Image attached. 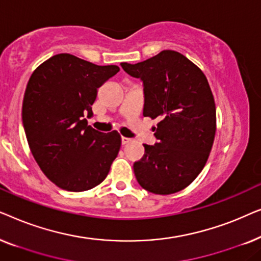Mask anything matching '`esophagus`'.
<instances>
[{
    "label": "esophagus",
    "instance_id": "34e87169",
    "mask_svg": "<svg viewBox=\"0 0 261 261\" xmlns=\"http://www.w3.org/2000/svg\"><path fill=\"white\" fill-rule=\"evenodd\" d=\"M130 141H132V139H129V138H126V137L121 138V142H122V145H126V144H128V142H130Z\"/></svg>",
    "mask_w": 261,
    "mask_h": 261
}]
</instances>
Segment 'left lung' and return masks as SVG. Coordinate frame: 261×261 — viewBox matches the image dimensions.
<instances>
[{
  "mask_svg": "<svg viewBox=\"0 0 261 261\" xmlns=\"http://www.w3.org/2000/svg\"><path fill=\"white\" fill-rule=\"evenodd\" d=\"M144 85V116L159 117L154 145L134 163L145 190L170 195L183 190L201 173L216 132V108L206 77L181 53L165 49L137 64L121 63Z\"/></svg>",
  "mask_w": 261,
  "mask_h": 261,
  "instance_id": "left-lung-1",
  "label": "left lung"
}]
</instances>
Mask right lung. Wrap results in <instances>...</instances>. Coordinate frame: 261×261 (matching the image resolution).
Listing matches in <instances>:
<instances>
[{
    "label": "right lung",
    "instance_id": "1",
    "mask_svg": "<svg viewBox=\"0 0 261 261\" xmlns=\"http://www.w3.org/2000/svg\"><path fill=\"white\" fill-rule=\"evenodd\" d=\"M116 65L99 66L69 53L37 67L22 103L24 133L35 162L57 187L80 192L106 179L121 147L116 130L88 126L97 90L116 74Z\"/></svg>",
    "mask_w": 261,
    "mask_h": 261
}]
</instances>
